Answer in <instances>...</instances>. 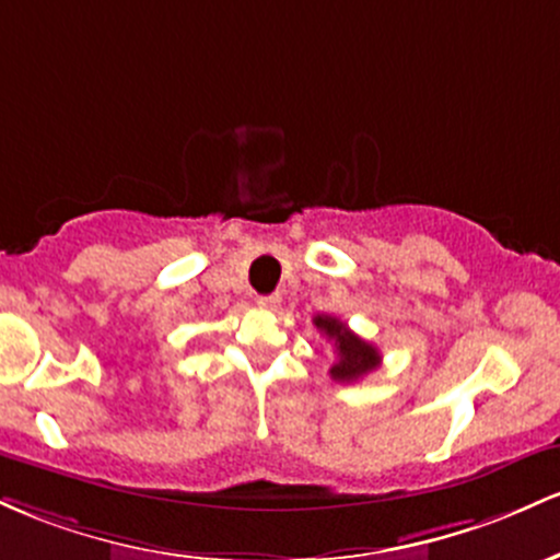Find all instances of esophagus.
I'll list each match as a JSON object with an SVG mask.
<instances>
[{
    "mask_svg": "<svg viewBox=\"0 0 560 560\" xmlns=\"http://www.w3.org/2000/svg\"><path fill=\"white\" fill-rule=\"evenodd\" d=\"M256 304H259L261 310H278V306H280V296H278V293H269V296H259V299H256Z\"/></svg>",
    "mask_w": 560,
    "mask_h": 560,
    "instance_id": "obj_1",
    "label": "esophagus"
}]
</instances>
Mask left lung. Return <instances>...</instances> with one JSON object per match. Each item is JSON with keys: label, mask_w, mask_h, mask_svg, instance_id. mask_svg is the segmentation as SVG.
I'll use <instances>...</instances> for the list:
<instances>
[{"label": "left lung", "mask_w": 560, "mask_h": 560, "mask_svg": "<svg viewBox=\"0 0 560 560\" xmlns=\"http://www.w3.org/2000/svg\"><path fill=\"white\" fill-rule=\"evenodd\" d=\"M314 328L328 336V341L336 343L338 362L330 368L332 381H360L362 375L373 373L381 364V354L373 343L362 341L357 332L347 328V323H341L338 317H330V314H317L312 319Z\"/></svg>", "instance_id": "obj_1"}]
</instances>
